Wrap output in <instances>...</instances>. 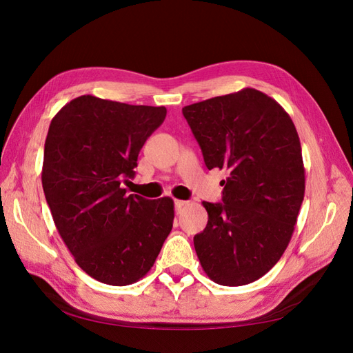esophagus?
I'll return each instance as SVG.
<instances>
[{
    "label": "esophagus",
    "instance_id": "1",
    "mask_svg": "<svg viewBox=\"0 0 353 353\" xmlns=\"http://www.w3.org/2000/svg\"><path fill=\"white\" fill-rule=\"evenodd\" d=\"M188 205V201H184V200H175V210L176 212H181L185 206Z\"/></svg>",
    "mask_w": 353,
    "mask_h": 353
}]
</instances>
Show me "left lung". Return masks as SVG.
I'll return each instance as SVG.
<instances>
[{"label":"left lung","instance_id":"left-lung-1","mask_svg":"<svg viewBox=\"0 0 353 353\" xmlns=\"http://www.w3.org/2000/svg\"><path fill=\"white\" fill-rule=\"evenodd\" d=\"M183 114L208 169H225L222 203L203 201L208 225L194 236L203 271L221 285L259 280L280 261L305 196L301 140L268 95L244 88L185 105Z\"/></svg>","mask_w":353,"mask_h":353}]
</instances>
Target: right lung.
<instances>
[{"instance_id":"1","label":"right lung","mask_w":353,"mask_h":353,"mask_svg":"<svg viewBox=\"0 0 353 353\" xmlns=\"http://www.w3.org/2000/svg\"><path fill=\"white\" fill-rule=\"evenodd\" d=\"M165 117L163 105L81 95L50 123L42 188L74 262L100 283L130 285L143 279L172 230V199L147 200L122 188Z\"/></svg>"}]
</instances>
